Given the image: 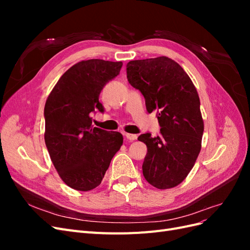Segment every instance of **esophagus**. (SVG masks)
<instances>
[{"label": "esophagus", "mask_w": 250, "mask_h": 250, "mask_svg": "<svg viewBox=\"0 0 250 250\" xmlns=\"http://www.w3.org/2000/svg\"><path fill=\"white\" fill-rule=\"evenodd\" d=\"M125 138H126L128 141L132 142V141H135V140H137L138 135H137V134H132V133H125Z\"/></svg>", "instance_id": "esophagus-1"}]
</instances>
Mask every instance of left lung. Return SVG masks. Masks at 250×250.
<instances>
[{
    "mask_svg": "<svg viewBox=\"0 0 250 250\" xmlns=\"http://www.w3.org/2000/svg\"><path fill=\"white\" fill-rule=\"evenodd\" d=\"M127 79L141 90L148 112L157 111L161 134L138 138L147 154L143 175L148 183L166 190L183 183L201 150L204 129L200 100L194 83L176 62L167 56L132 60Z\"/></svg>",
    "mask_w": 250,
    "mask_h": 250,
    "instance_id": "1",
    "label": "left lung"
}]
</instances>
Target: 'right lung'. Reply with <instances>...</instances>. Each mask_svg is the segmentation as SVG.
<instances>
[{
    "instance_id": "right-lung-1",
    "label": "right lung",
    "mask_w": 250,
    "mask_h": 250,
    "mask_svg": "<svg viewBox=\"0 0 250 250\" xmlns=\"http://www.w3.org/2000/svg\"><path fill=\"white\" fill-rule=\"evenodd\" d=\"M123 62L81 60L71 66L51 90L44 105V143L63 183L87 192L101 184L123 144V135L92 125L90 113L103 111L99 95L118 76Z\"/></svg>"
}]
</instances>
